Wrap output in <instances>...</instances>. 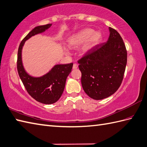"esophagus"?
I'll return each instance as SVG.
<instances>
[{"instance_id": "1", "label": "esophagus", "mask_w": 147, "mask_h": 147, "mask_svg": "<svg viewBox=\"0 0 147 147\" xmlns=\"http://www.w3.org/2000/svg\"><path fill=\"white\" fill-rule=\"evenodd\" d=\"M77 68H78V65L76 63H74L73 65V69H77Z\"/></svg>"}]
</instances>
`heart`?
<instances>
[{"label": "heart", "mask_w": 147, "mask_h": 147, "mask_svg": "<svg viewBox=\"0 0 147 147\" xmlns=\"http://www.w3.org/2000/svg\"><path fill=\"white\" fill-rule=\"evenodd\" d=\"M102 40V34L100 31H94L93 29L86 28L71 36L68 40V44L71 48H76L84 43L81 48V51L86 54L99 45Z\"/></svg>", "instance_id": "b5f03b06"}]
</instances>
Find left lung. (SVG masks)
<instances>
[{
  "label": "left lung",
  "mask_w": 147,
  "mask_h": 147,
  "mask_svg": "<svg viewBox=\"0 0 147 147\" xmlns=\"http://www.w3.org/2000/svg\"><path fill=\"white\" fill-rule=\"evenodd\" d=\"M106 43L97 45L78 61L81 83L90 98L101 100L113 95L122 82L127 63V51L118 31L109 28Z\"/></svg>",
  "instance_id": "8db88e82"
}]
</instances>
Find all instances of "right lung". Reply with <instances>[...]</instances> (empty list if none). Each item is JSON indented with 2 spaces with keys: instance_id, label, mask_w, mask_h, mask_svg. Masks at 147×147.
Listing matches in <instances>:
<instances>
[{
  "instance_id": "1",
  "label": "right lung",
  "mask_w": 147,
  "mask_h": 147,
  "mask_svg": "<svg viewBox=\"0 0 147 147\" xmlns=\"http://www.w3.org/2000/svg\"><path fill=\"white\" fill-rule=\"evenodd\" d=\"M51 24L35 27L21 42L18 49L17 68L19 77L26 89L32 98L45 104L56 102L60 98L65 89L68 75L72 69L73 63L57 64L46 74L34 77L25 70L22 61V50L25 42L36 34L44 32Z\"/></svg>"
}]
</instances>
